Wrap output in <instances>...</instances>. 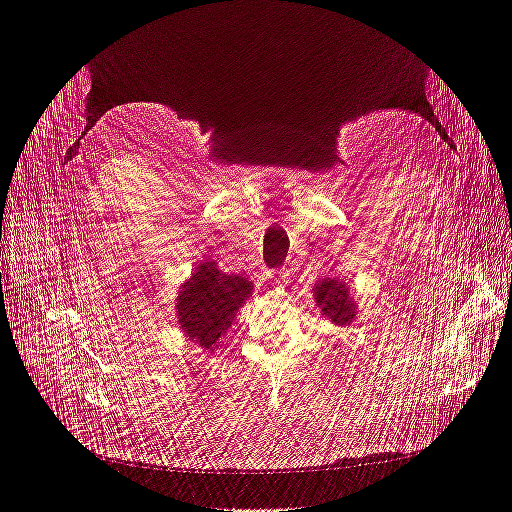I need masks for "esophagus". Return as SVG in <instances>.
<instances>
[{"label": "esophagus", "instance_id": "34e87169", "mask_svg": "<svg viewBox=\"0 0 512 512\" xmlns=\"http://www.w3.org/2000/svg\"><path fill=\"white\" fill-rule=\"evenodd\" d=\"M275 282H277V284H286V282H288V271H284V269L277 271V273H275Z\"/></svg>", "mask_w": 512, "mask_h": 512}]
</instances>
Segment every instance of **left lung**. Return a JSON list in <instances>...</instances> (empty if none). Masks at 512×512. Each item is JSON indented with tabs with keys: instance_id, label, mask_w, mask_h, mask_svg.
<instances>
[{
	"instance_id": "obj_1",
	"label": "left lung",
	"mask_w": 512,
	"mask_h": 512,
	"mask_svg": "<svg viewBox=\"0 0 512 512\" xmlns=\"http://www.w3.org/2000/svg\"><path fill=\"white\" fill-rule=\"evenodd\" d=\"M314 294H316V303L320 305L324 316H329L331 322L339 324V327L350 324L352 318L356 316L354 301L350 299L346 284L337 280H324L316 284Z\"/></svg>"
}]
</instances>
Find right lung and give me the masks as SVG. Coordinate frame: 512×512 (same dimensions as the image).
<instances>
[{
    "mask_svg": "<svg viewBox=\"0 0 512 512\" xmlns=\"http://www.w3.org/2000/svg\"><path fill=\"white\" fill-rule=\"evenodd\" d=\"M250 294L252 282L245 277L222 273L215 262H203L177 299L183 333L203 348H213Z\"/></svg>",
    "mask_w": 512,
    "mask_h": 512,
    "instance_id": "obj_1",
    "label": "right lung"
}]
</instances>
